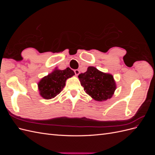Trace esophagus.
<instances>
[{
	"mask_svg": "<svg viewBox=\"0 0 155 155\" xmlns=\"http://www.w3.org/2000/svg\"><path fill=\"white\" fill-rule=\"evenodd\" d=\"M74 73H75V74L76 75V76H78V75L79 74V73H80V72H79V70L76 69V70H74Z\"/></svg>",
	"mask_w": 155,
	"mask_h": 155,
	"instance_id": "34e87169",
	"label": "esophagus"
}]
</instances>
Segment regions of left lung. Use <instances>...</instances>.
<instances>
[{"instance_id": "8db88e82", "label": "left lung", "mask_w": 155, "mask_h": 155, "mask_svg": "<svg viewBox=\"0 0 155 155\" xmlns=\"http://www.w3.org/2000/svg\"><path fill=\"white\" fill-rule=\"evenodd\" d=\"M78 78L85 92L98 101L110 99L116 90L113 76L95 67H88L87 71L79 74Z\"/></svg>"}]
</instances>
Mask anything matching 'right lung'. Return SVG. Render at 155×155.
Returning <instances> with one entry per match:
<instances>
[{
    "label": "right lung",
    "mask_w": 155,
    "mask_h": 155,
    "mask_svg": "<svg viewBox=\"0 0 155 155\" xmlns=\"http://www.w3.org/2000/svg\"><path fill=\"white\" fill-rule=\"evenodd\" d=\"M74 74L73 70L68 67L63 70L55 69L42 78L38 83L40 95L46 100L55 97L63 90L67 79Z\"/></svg>",
    "instance_id": "obj_1"
}]
</instances>
